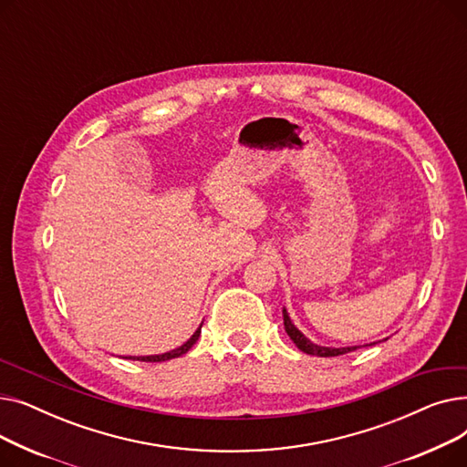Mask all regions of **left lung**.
Listing matches in <instances>:
<instances>
[{
	"label": "left lung",
	"instance_id": "8db88e82",
	"mask_svg": "<svg viewBox=\"0 0 467 467\" xmlns=\"http://www.w3.org/2000/svg\"><path fill=\"white\" fill-rule=\"evenodd\" d=\"M284 312V327L289 335V338L296 342L297 348L303 350L305 354H310V356H317V358H333V356H342V354H348L352 350H356L358 347H348V348H329V347H320V345H314V342H310L296 326L291 324L289 316L285 312V308L282 310Z\"/></svg>",
	"mask_w": 467,
	"mask_h": 467
}]
</instances>
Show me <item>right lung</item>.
<instances>
[{"label":"right lung","instance_id":"add662e5","mask_svg":"<svg viewBox=\"0 0 467 467\" xmlns=\"http://www.w3.org/2000/svg\"><path fill=\"white\" fill-rule=\"evenodd\" d=\"M201 327H202V326H201ZM201 327L192 333V337L185 342V345H182V347L176 348V350H170V352L161 354V356H143V358H130V359H140V361H151V363H155V361H166V359L180 358V356H183L185 352H189V348L194 345L196 340H199V337H201Z\"/></svg>","mask_w":467,"mask_h":467}]
</instances>
